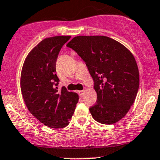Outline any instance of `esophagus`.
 Here are the masks:
<instances>
[{"label":"esophagus","mask_w":160,"mask_h":160,"mask_svg":"<svg viewBox=\"0 0 160 160\" xmlns=\"http://www.w3.org/2000/svg\"><path fill=\"white\" fill-rule=\"evenodd\" d=\"M78 92H79V94H80V96H83L84 93H85V90H80V91H79Z\"/></svg>","instance_id":"esophagus-1"}]
</instances>
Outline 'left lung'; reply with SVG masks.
Returning <instances> with one entry per match:
<instances>
[{"label": "left lung", "mask_w": 160, "mask_h": 160, "mask_svg": "<svg viewBox=\"0 0 160 160\" xmlns=\"http://www.w3.org/2000/svg\"><path fill=\"white\" fill-rule=\"evenodd\" d=\"M67 46L85 61L94 81L96 103L89 108L96 122L112 124L124 118L139 88L138 64L122 44L104 36H79Z\"/></svg>", "instance_id": "obj_1"}]
</instances>
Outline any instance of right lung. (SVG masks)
Segmentation results:
<instances>
[{
    "instance_id": "right-lung-1",
    "label": "right lung",
    "mask_w": 160,
    "mask_h": 160,
    "mask_svg": "<svg viewBox=\"0 0 160 160\" xmlns=\"http://www.w3.org/2000/svg\"><path fill=\"white\" fill-rule=\"evenodd\" d=\"M70 36L49 37L40 42L26 56L20 76V88L28 110L45 126L61 128L69 124L79 96L62 87L56 75V61Z\"/></svg>"
}]
</instances>
